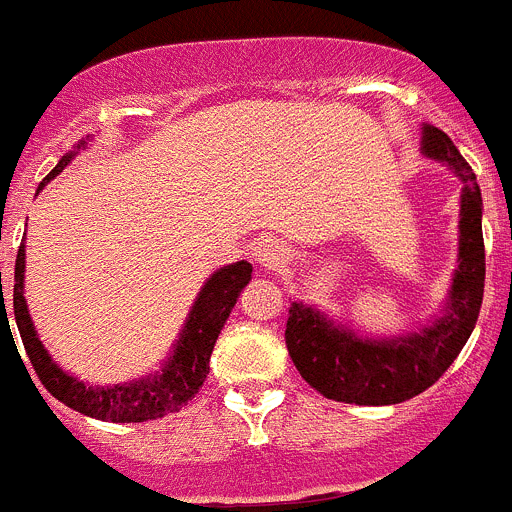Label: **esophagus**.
Returning a JSON list of instances; mask_svg holds the SVG:
<instances>
[{
    "label": "esophagus",
    "mask_w": 512,
    "mask_h": 512,
    "mask_svg": "<svg viewBox=\"0 0 512 512\" xmlns=\"http://www.w3.org/2000/svg\"><path fill=\"white\" fill-rule=\"evenodd\" d=\"M254 258H256L258 266L278 268V266H283V263H288V249L283 244H278V241L263 239L256 244Z\"/></svg>",
    "instance_id": "obj_1"
}]
</instances>
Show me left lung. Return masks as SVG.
Instances as JSON below:
<instances>
[{
	"label": "left lung",
	"instance_id": "left-lung-1",
	"mask_svg": "<svg viewBox=\"0 0 512 512\" xmlns=\"http://www.w3.org/2000/svg\"><path fill=\"white\" fill-rule=\"evenodd\" d=\"M423 154L445 161L463 179L458 271L448 311L421 333L368 341L333 326L321 311L291 303L286 348L303 381L321 396L356 406H391L433 386L463 351L478 321L485 286L483 199L468 161L445 131L423 126Z\"/></svg>",
	"mask_w": 512,
	"mask_h": 512
}]
</instances>
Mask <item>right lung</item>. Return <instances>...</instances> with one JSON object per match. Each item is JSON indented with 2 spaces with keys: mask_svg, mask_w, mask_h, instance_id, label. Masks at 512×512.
<instances>
[{
  "mask_svg": "<svg viewBox=\"0 0 512 512\" xmlns=\"http://www.w3.org/2000/svg\"><path fill=\"white\" fill-rule=\"evenodd\" d=\"M82 141L79 146H84ZM74 154H67L39 184L42 189L47 181H52L64 166L72 161ZM251 263L236 261L234 266H224L206 281L196 298L194 308L189 313L184 331H181L179 343L174 353L166 361L164 371L156 376L144 378V381L126 383V386H84L77 378L67 376L57 363L44 351L42 341L29 318L27 301H24V246L17 251V266H14V321H17L19 336H22L24 351H27L29 363L39 376L42 386L52 393L57 401L84 416L96 418V421L111 423H141L154 421V418L176 413L199 393L204 386L206 373H209V358L214 351V343L239 298L241 288L251 281ZM0 291H2V271H0ZM7 321V308H4V293L0 306V323ZM12 333V328H9ZM14 341V338H12Z\"/></svg>",
  "mask_w": 512,
  "mask_h": 512,
  "instance_id": "1",
  "label": "right lung"
}]
</instances>
